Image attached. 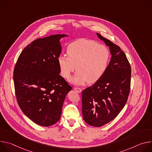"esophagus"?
Listing matches in <instances>:
<instances>
[{"label": "esophagus", "instance_id": "esophagus-1", "mask_svg": "<svg viewBox=\"0 0 152 152\" xmlns=\"http://www.w3.org/2000/svg\"><path fill=\"white\" fill-rule=\"evenodd\" d=\"M74 90L76 91H77V93H81L82 92V89L80 88H79V87H75Z\"/></svg>", "mask_w": 152, "mask_h": 152}]
</instances>
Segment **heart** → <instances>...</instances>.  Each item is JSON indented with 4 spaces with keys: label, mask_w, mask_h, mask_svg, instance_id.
Returning <instances> with one entry per match:
<instances>
[{
    "label": "heart",
    "mask_w": 152,
    "mask_h": 152,
    "mask_svg": "<svg viewBox=\"0 0 152 152\" xmlns=\"http://www.w3.org/2000/svg\"><path fill=\"white\" fill-rule=\"evenodd\" d=\"M67 55L61 54L58 57V64L61 75L68 79L76 70L77 72L70 79L76 85H82L86 82L93 83L104 74L110 60L108 48L91 39H80L68 46Z\"/></svg>",
    "instance_id": "heart-1"
}]
</instances>
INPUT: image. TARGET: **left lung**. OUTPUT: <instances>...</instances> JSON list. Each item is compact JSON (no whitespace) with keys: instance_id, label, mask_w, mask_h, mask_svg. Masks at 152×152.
<instances>
[{"instance_id":"left-lung-1","label":"left lung","mask_w":152,"mask_h":152,"mask_svg":"<svg viewBox=\"0 0 152 152\" xmlns=\"http://www.w3.org/2000/svg\"><path fill=\"white\" fill-rule=\"evenodd\" d=\"M97 35L110 47L112 56L103 76L83 90L82 111L86 123L100 127L114 119L126 104L131 88V67L118 46Z\"/></svg>"}]
</instances>
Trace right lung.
I'll list each match as a JSON object with an SVG mask.
<instances>
[{"instance_id": "right-lung-1", "label": "right lung", "mask_w": 152, "mask_h": 152, "mask_svg": "<svg viewBox=\"0 0 152 152\" xmlns=\"http://www.w3.org/2000/svg\"><path fill=\"white\" fill-rule=\"evenodd\" d=\"M66 35L38 38L20 53L14 70L16 99L23 113L35 123L50 126L61 117L72 86L59 73V39Z\"/></svg>"}]
</instances>
